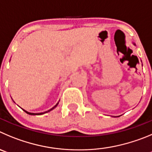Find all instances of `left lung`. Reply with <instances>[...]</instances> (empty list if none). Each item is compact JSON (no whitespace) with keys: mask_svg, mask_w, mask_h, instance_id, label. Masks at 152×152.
<instances>
[{"mask_svg":"<svg viewBox=\"0 0 152 152\" xmlns=\"http://www.w3.org/2000/svg\"><path fill=\"white\" fill-rule=\"evenodd\" d=\"M134 45H135V44H134Z\"/></svg>","mask_w":152,"mask_h":152,"instance_id":"8db88e82","label":"left lung"}]
</instances>
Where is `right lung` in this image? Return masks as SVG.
I'll return each mask as SVG.
<instances>
[{"label": "right lung", "instance_id": "right-lung-1", "mask_svg": "<svg viewBox=\"0 0 152 152\" xmlns=\"http://www.w3.org/2000/svg\"><path fill=\"white\" fill-rule=\"evenodd\" d=\"M58 103H57L56 105H55V106H54V107H52V109H50V110H48V111H46V112H44V113H28V112H27V111H25V110H23L25 112V113H27V114H29V115H42V114H44V113H48V112H50L51 110H54V109L55 108V107H56L57 106H58Z\"/></svg>", "mask_w": 152, "mask_h": 152}]
</instances>
